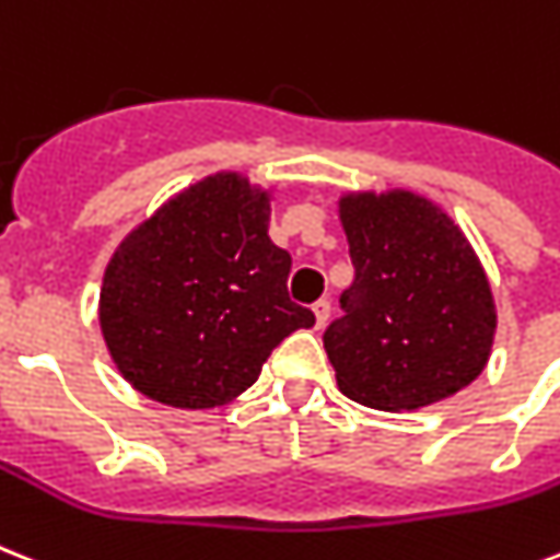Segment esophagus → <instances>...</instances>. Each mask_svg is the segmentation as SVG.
Instances as JSON below:
<instances>
[{
    "mask_svg": "<svg viewBox=\"0 0 560 560\" xmlns=\"http://www.w3.org/2000/svg\"><path fill=\"white\" fill-rule=\"evenodd\" d=\"M313 316H316V327H325V322L330 319V302L319 299V302L313 304Z\"/></svg>",
    "mask_w": 560,
    "mask_h": 560,
    "instance_id": "esophagus-1",
    "label": "esophagus"
}]
</instances>
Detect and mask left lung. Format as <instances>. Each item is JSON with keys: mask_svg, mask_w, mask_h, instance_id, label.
<instances>
[{"mask_svg": "<svg viewBox=\"0 0 560 560\" xmlns=\"http://www.w3.org/2000/svg\"><path fill=\"white\" fill-rule=\"evenodd\" d=\"M357 270L325 351L345 397L417 411L463 390L492 357L498 307L475 247L440 203L411 189L336 201Z\"/></svg>", "mask_w": 560, "mask_h": 560, "instance_id": "1", "label": "left lung"}]
</instances>
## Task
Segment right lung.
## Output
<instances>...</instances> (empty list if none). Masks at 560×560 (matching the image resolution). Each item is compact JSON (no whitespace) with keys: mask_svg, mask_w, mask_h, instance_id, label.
<instances>
[{"mask_svg":"<svg viewBox=\"0 0 560 560\" xmlns=\"http://www.w3.org/2000/svg\"><path fill=\"white\" fill-rule=\"evenodd\" d=\"M272 186L215 172L154 209L117 244L100 330L122 380L172 408L233 402L272 348L316 316L290 302V253L270 230Z\"/></svg>","mask_w":560,"mask_h":560,"instance_id":"obj_1","label":"right lung"}]
</instances>
